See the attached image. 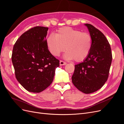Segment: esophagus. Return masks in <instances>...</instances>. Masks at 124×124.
I'll use <instances>...</instances> for the list:
<instances>
[{"label": "esophagus", "instance_id": "1", "mask_svg": "<svg viewBox=\"0 0 124 124\" xmlns=\"http://www.w3.org/2000/svg\"><path fill=\"white\" fill-rule=\"evenodd\" d=\"M66 62H63L62 61H60V62H59V65L60 66H63V65H66Z\"/></svg>", "mask_w": 124, "mask_h": 124}]
</instances>
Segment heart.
I'll return each instance as SVG.
<instances>
[{
    "mask_svg": "<svg viewBox=\"0 0 124 124\" xmlns=\"http://www.w3.org/2000/svg\"><path fill=\"white\" fill-rule=\"evenodd\" d=\"M50 53L58 56L65 48L63 57L76 62L83 61L89 55L92 46V38L87 32L66 27L57 30L55 35L51 34L46 40Z\"/></svg>",
    "mask_w": 124,
    "mask_h": 124,
    "instance_id": "obj_1",
    "label": "heart"
}]
</instances>
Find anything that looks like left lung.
Segmentation results:
<instances>
[{"label": "left lung", "mask_w": 124, "mask_h": 124, "mask_svg": "<svg viewBox=\"0 0 124 124\" xmlns=\"http://www.w3.org/2000/svg\"><path fill=\"white\" fill-rule=\"evenodd\" d=\"M92 38L91 52L83 62L75 65L73 85L85 93L96 92L107 81L112 55L110 45L103 33L91 24H85Z\"/></svg>", "instance_id": "left-lung-1"}]
</instances>
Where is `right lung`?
<instances>
[{
	"label": "right lung",
	"instance_id": "add662e5",
	"mask_svg": "<svg viewBox=\"0 0 124 124\" xmlns=\"http://www.w3.org/2000/svg\"><path fill=\"white\" fill-rule=\"evenodd\" d=\"M48 28L37 26L22 34L15 43L12 62L17 80L29 92L40 93L53 81L59 60L46 43Z\"/></svg>",
	"mask_w": 124,
	"mask_h": 124
}]
</instances>
